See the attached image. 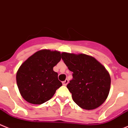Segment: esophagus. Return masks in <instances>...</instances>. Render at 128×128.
I'll return each mask as SVG.
<instances>
[{"mask_svg": "<svg viewBox=\"0 0 128 128\" xmlns=\"http://www.w3.org/2000/svg\"><path fill=\"white\" fill-rule=\"evenodd\" d=\"M68 83H69V81H68V79H66V80H65V81L62 82L63 85H64V86H66L67 84H68Z\"/></svg>", "mask_w": 128, "mask_h": 128, "instance_id": "1", "label": "esophagus"}]
</instances>
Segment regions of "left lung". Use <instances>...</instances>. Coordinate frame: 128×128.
<instances>
[{
    "label": "left lung",
    "instance_id": "8db88e82",
    "mask_svg": "<svg viewBox=\"0 0 128 128\" xmlns=\"http://www.w3.org/2000/svg\"><path fill=\"white\" fill-rule=\"evenodd\" d=\"M62 59L72 71L67 85L74 102L83 109L97 108L106 101L110 88V76L101 63L88 55L62 52Z\"/></svg>",
    "mask_w": 128,
    "mask_h": 128
}]
</instances>
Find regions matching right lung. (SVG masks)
<instances>
[{
	"instance_id": "1",
	"label": "right lung",
	"mask_w": 128,
	"mask_h": 128,
	"mask_svg": "<svg viewBox=\"0 0 128 128\" xmlns=\"http://www.w3.org/2000/svg\"><path fill=\"white\" fill-rule=\"evenodd\" d=\"M61 59L58 51L44 49L35 52L21 65L16 74L19 91L26 101L42 104L49 100L62 84L53 68Z\"/></svg>"
}]
</instances>
